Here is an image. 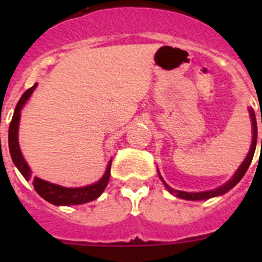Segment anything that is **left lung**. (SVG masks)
<instances>
[{
    "instance_id": "1",
    "label": "left lung",
    "mask_w": 262,
    "mask_h": 262,
    "mask_svg": "<svg viewBox=\"0 0 262 262\" xmlns=\"http://www.w3.org/2000/svg\"><path fill=\"white\" fill-rule=\"evenodd\" d=\"M249 113H251V118H252V126H253V140H252V145H251V151H249L248 156L245 157V160L243 161V164L240 165V168L236 170V173L233 174V177L231 178L230 181L224 184L223 186L217 187L215 190H210V191H202V193H186V191H180V190H174L172 187H169L168 185L165 184L166 189L172 194H176V196L178 198H182V200H189V201H202V200H209V198H212V196H216V195H222V194L227 193L228 190H231L233 186H235L237 182L244 177L245 172L248 170L249 165L252 163V159H253V155L254 151H256V143H257V123H256V115H254V111L249 108ZM261 143H262V139H261Z\"/></svg>"
}]
</instances>
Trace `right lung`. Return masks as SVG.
Returning <instances> with one entry per match:
<instances>
[{"instance_id":"right-lung-1","label":"right lung","mask_w":262,"mask_h":262,"mask_svg":"<svg viewBox=\"0 0 262 262\" xmlns=\"http://www.w3.org/2000/svg\"><path fill=\"white\" fill-rule=\"evenodd\" d=\"M36 88V84L34 86H31L30 89H27L23 96L20 97V99L18 101L17 107L14 110L13 119L10 122V127H9V149H10L11 159H13V163L15 164V166L18 168L22 176L26 178L27 181L31 180V170H30L29 165L26 164L25 159H23L22 154H20L19 144H18V124H19V117H20V110H22L23 105L26 103L27 99L30 98L31 93L34 92V89ZM110 170H111V161L108 163L107 169H106V173L103 174V177L99 180L98 182L93 185H89V186L84 187H75V189H71V187H62L59 185L51 184V182L45 181V180H40L38 177L32 178V185H34V189H35L36 193L45 198L47 202L52 203V205L56 206H72V205H81V203H86L90 201L97 200L102 191L105 190V187L108 184V178H110Z\"/></svg>"}]
</instances>
